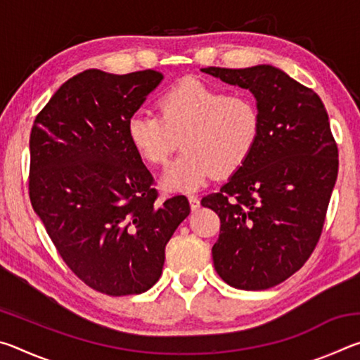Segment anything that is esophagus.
<instances>
[{"label": "esophagus", "instance_id": "1", "mask_svg": "<svg viewBox=\"0 0 360 360\" xmlns=\"http://www.w3.org/2000/svg\"><path fill=\"white\" fill-rule=\"evenodd\" d=\"M188 203H191L192 211L200 208V200H198L197 195H188Z\"/></svg>", "mask_w": 360, "mask_h": 360}]
</instances>
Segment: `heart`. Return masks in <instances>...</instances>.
I'll return each mask as SVG.
<instances>
[{"mask_svg": "<svg viewBox=\"0 0 360 360\" xmlns=\"http://www.w3.org/2000/svg\"><path fill=\"white\" fill-rule=\"evenodd\" d=\"M157 112L131 114L127 138L150 165L165 163L181 139L184 152L162 176L167 191L192 192L214 174H235L252 157L260 139L257 103L198 77H184L168 87L158 96Z\"/></svg>", "mask_w": 360, "mask_h": 360, "instance_id": "b5f03b06", "label": "heart"}]
</instances>
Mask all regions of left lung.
<instances>
[{
  "label": "left lung",
  "instance_id": "1",
  "mask_svg": "<svg viewBox=\"0 0 360 360\" xmlns=\"http://www.w3.org/2000/svg\"><path fill=\"white\" fill-rule=\"evenodd\" d=\"M252 92L262 131L252 157L202 205L221 219L212 246L217 275L231 288L283 283L314 251L338 174V149L311 89L271 65L202 70Z\"/></svg>",
  "mask_w": 360,
  "mask_h": 360
}]
</instances>
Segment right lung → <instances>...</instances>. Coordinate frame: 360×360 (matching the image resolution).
I'll return each instance as SVG.
<instances>
[{"label":"right lung","instance_id":"add662e5","mask_svg":"<svg viewBox=\"0 0 360 360\" xmlns=\"http://www.w3.org/2000/svg\"><path fill=\"white\" fill-rule=\"evenodd\" d=\"M163 75L87 70L36 115L28 191L60 257L101 294H141L162 275L165 246L191 212L184 195L157 203L154 178L127 122Z\"/></svg>","mask_w":360,"mask_h":360}]
</instances>
